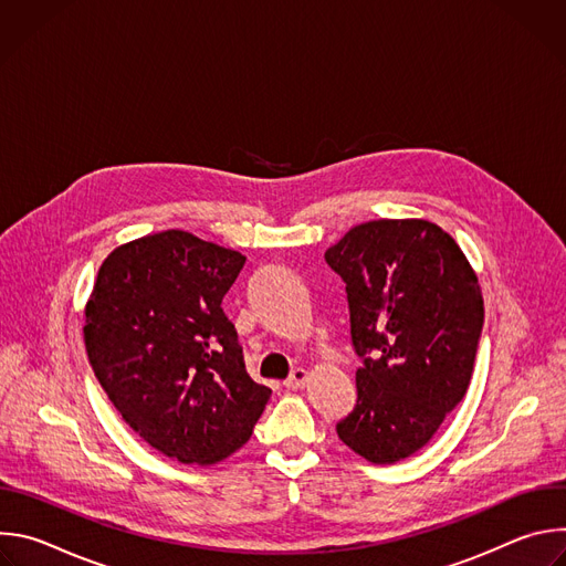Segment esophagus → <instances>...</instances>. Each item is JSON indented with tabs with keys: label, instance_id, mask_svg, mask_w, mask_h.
Here are the masks:
<instances>
[{
	"label": "esophagus",
	"instance_id": "obj_1",
	"mask_svg": "<svg viewBox=\"0 0 566 566\" xmlns=\"http://www.w3.org/2000/svg\"><path fill=\"white\" fill-rule=\"evenodd\" d=\"M306 380H308V371L306 369H293L291 376L284 380V387L286 389H300V387L306 385Z\"/></svg>",
	"mask_w": 566,
	"mask_h": 566
}]
</instances>
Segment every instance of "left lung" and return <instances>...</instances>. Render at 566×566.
I'll list each match as a JSON object with an SVG mask.
<instances>
[{"instance_id":"1","label":"left lung","mask_w":566,"mask_h":566,"mask_svg":"<svg viewBox=\"0 0 566 566\" xmlns=\"http://www.w3.org/2000/svg\"><path fill=\"white\" fill-rule=\"evenodd\" d=\"M349 304L356 406L338 421L371 463L421 450L463 398L483 327L476 275L457 241L426 219L354 226L325 253Z\"/></svg>"}]
</instances>
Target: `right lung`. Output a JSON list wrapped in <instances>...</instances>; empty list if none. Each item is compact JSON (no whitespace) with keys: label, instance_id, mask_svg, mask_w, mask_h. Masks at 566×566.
<instances>
[{"label":"right lung","instance_id":"obj_1","mask_svg":"<svg viewBox=\"0 0 566 566\" xmlns=\"http://www.w3.org/2000/svg\"><path fill=\"white\" fill-rule=\"evenodd\" d=\"M244 264L186 230L147 234L109 253L85 308L87 356L114 408L181 463L230 457L271 398L221 308Z\"/></svg>","mask_w":566,"mask_h":566}]
</instances>
